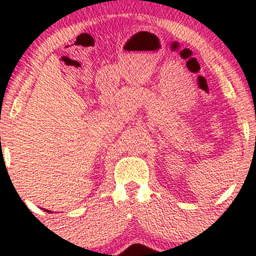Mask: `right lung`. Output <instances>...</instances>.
I'll use <instances>...</instances> for the list:
<instances>
[{
	"instance_id": "right-lung-1",
	"label": "right lung",
	"mask_w": 256,
	"mask_h": 256,
	"mask_svg": "<svg viewBox=\"0 0 256 256\" xmlns=\"http://www.w3.org/2000/svg\"><path fill=\"white\" fill-rule=\"evenodd\" d=\"M43 210H46V212H48V213L50 212V210H44V208H43Z\"/></svg>"
}]
</instances>
